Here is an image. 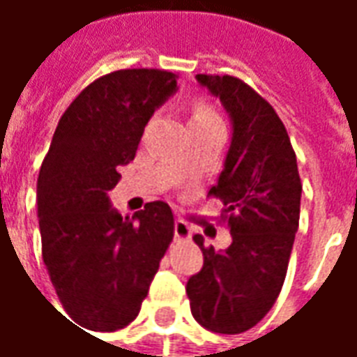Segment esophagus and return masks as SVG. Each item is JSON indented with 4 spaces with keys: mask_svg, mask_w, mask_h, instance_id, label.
I'll use <instances>...</instances> for the list:
<instances>
[{
    "mask_svg": "<svg viewBox=\"0 0 357 357\" xmlns=\"http://www.w3.org/2000/svg\"><path fill=\"white\" fill-rule=\"evenodd\" d=\"M174 233H176V239H191V227H189V224L187 222H183V220H176V224H174Z\"/></svg>",
    "mask_w": 357,
    "mask_h": 357,
    "instance_id": "esophagus-1",
    "label": "esophagus"
}]
</instances>
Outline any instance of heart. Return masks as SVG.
Here are the masks:
<instances>
[{
	"instance_id": "heart-1",
	"label": "heart",
	"mask_w": 357,
	"mask_h": 357,
	"mask_svg": "<svg viewBox=\"0 0 357 357\" xmlns=\"http://www.w3.org/2000/svg\"><path fill=\"white\" fill-rule=\"evenodd\" d=\"M212 120H220L214 107L206 101L195 102L193 109H191V124H197V122H212Z\"/></svg>"
}]
</instances>
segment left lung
I'll return each instance as SVG.
<instances>
[{"mask_svg": "<svg viewBox=\"0 0 357 357\" xmlns=\"http://www.w3.org/2000/svg\"><path fill=\"white\" fill-rule=\"evenodd\" d=\"M197 80L220 97L233 122L224 170L208 191L224 202L220 222L233 241L216 252L195 235L204 266L185 291L202 327L237 335L255 327L281 292L298 229L302 181L289 133L262 95L227 74H197Z\"/></svg>", "mask_w": 357, "mask_h": 357, "instance_id": "1", "label": "left lung"}]
</instances>
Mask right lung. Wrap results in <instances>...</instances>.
I'll use <instances>...</instances> for the list:
<instances>
[{
  "label": "right lung",
  "instance_id": "add662e5",
  "mask_svg": "<svg viewBox=\"0 0 357 357\" xmlns=\"http://www.w3.org/2000/svg\"><path fill=\"white\" fill-rule=\"evenodd\" d=\"M176 88L178 74L160 68L105 74L82 89L53 133L38 178L42 256L76 327L109 333L132 323L174 239L166 202L122 218L107 193Z\"/></svg>",
  "mask_w": 357,
  "mask_h": 357
}]
</instances>
